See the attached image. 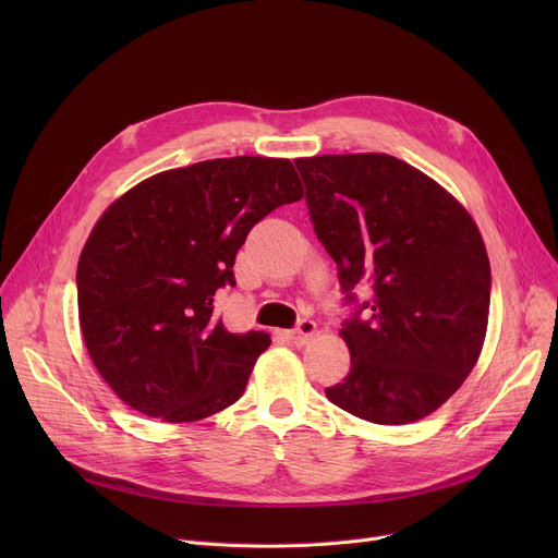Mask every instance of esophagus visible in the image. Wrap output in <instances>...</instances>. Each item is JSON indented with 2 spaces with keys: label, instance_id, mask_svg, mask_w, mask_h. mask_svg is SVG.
Wrapping results in <instances>:
<instances>
[{
  "label": "esophagus",
  "instance_id": "esophagus-1",
  "mask_svg": "<svg viewBox=\"0 0 558 558\" xmlns=\"http://www.w3.org/2000/svg\"><path fill=\"white\" fill-rule=\"evenodd\" d=\"M314 330H316V324L312 318H301L296 328L291 330V339H294L296 343H305L314 335Z\"/></svg>",
  "mask_w": 558,
  "mask_h": 558
}]
</instances>
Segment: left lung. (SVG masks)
I'll return each mask as SVG.
<instances>
[{"instance_id":"8db88e82","label":"left lung","mask_w":558,"mask_h":558,"mask_svg":"<svg viewBox=\"0 0 558 558\" xmlns=\"http://www.w3.org/2000/svg\"><path fill=\"white\" fill-rule=\"evenodd\" d=\"M318 242L337 264L350 373L326 396L377 425L436 412L477 364L490 305L482 234L429 175L387 154L294 160ZM371 283L374 299L354 289Z\"/></svg>"}]
</instances>
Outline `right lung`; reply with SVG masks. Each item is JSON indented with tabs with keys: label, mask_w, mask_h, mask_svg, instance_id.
Wrapping results in <instances>:
<instances>
[{
	"label": "right lung",
	"mask_w": 558,
	"mask_h": 558,
	"mask_svg": "<svg viewBox=\"0 0 558 558\" xmlns=\"http://www.w3.org/2000/svg\"><path fill=\"white\" fill-rule=\"evenodd\" d=\"M301 196L289 160L238 156L156 173L104 213L78 259V320L129 407L190 423L242 398L271 339L228 332L215 294L251 228Z\"/></svg>",
	"instance_id": "add662e5"
}]
</instances>
